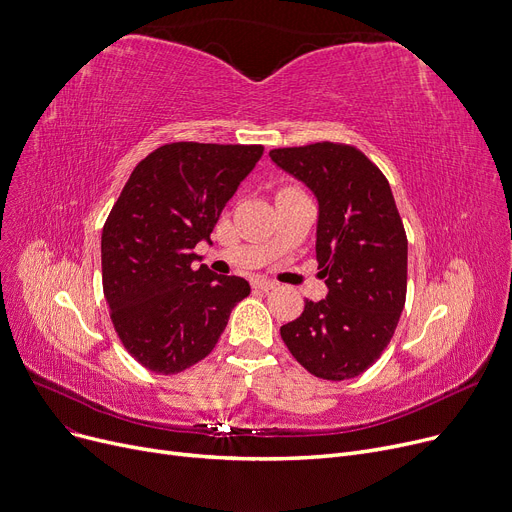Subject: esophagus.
<instances>
[{"mask_svg":"<svg viewBox=\"0 0 512 512\" xmlns=\"http://www.w3.org/2000/svg\"><path fill=\"white\" fill-rule=\"evenodd\" d=\"M253 288H257V290H274V288H278V282H274V280H265V278H255L253 280Z\"/></svg>","mask_w":512,"mask_h":512,"instance_id":"obj_1","label":"esophagus"}]
</instances>
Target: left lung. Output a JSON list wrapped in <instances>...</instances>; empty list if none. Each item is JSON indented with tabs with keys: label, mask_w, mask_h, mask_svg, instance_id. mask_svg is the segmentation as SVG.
I'll use <instances>...</instances> for the list:
<instances>
[{
	"label": "left lung",
	"mask_w": 512,
	"mask_h": 512,
	"mask_svg": "<svg viewBox=\"0 0 512 512\" xmlns=\"http://www.w3.org/2000/svg\"><path fill=\"white\" fill-rule=\"evenodd\" d=\"M270 157L317 199L315 255L328 286L326 299H307L280 336L317 378H357L384 353L407 299V234L390 184L351 145L326 141Z\"/></svg>",
	"instance_id": "8db88e82"
}]
</instances>
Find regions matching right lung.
<instances>
[{
  "label": "right lung",
  "mask_w": 512,
  "mask_h": 512,
  "mask_svg": "<svg viewBox=\"0 0 512 512\" xmlns=\"http://www.w3.org/2000/svg\"><path fill=\"white\" fill-rule=\"evenodd\" d=\"M263 155L261 145L170 143L132 170L101 234L103 294L126 351L172 375L205 359L245 278L195 270L193 249Z\"/></svg>",
  "instance_id": "obj_1"
}]
</instances>
